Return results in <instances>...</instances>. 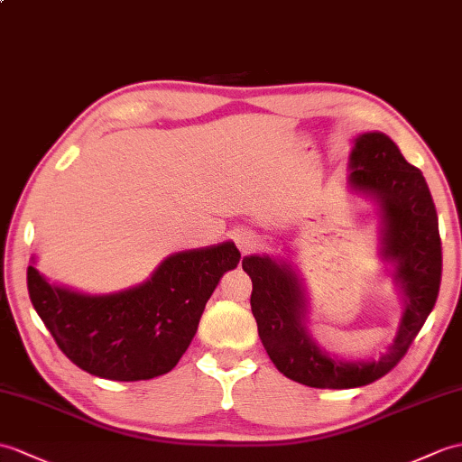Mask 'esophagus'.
Instances as JSON below:
<instances>
[{"instance_id":"34e87169","label":"esophagus","mask_w":462,"mask_h":462,"mask_svg":"<svg viewBox=\"0 0 462 462\" xmlns=\"http://www.w3.org/2000/svg\"><path fill=\"white\" fill-rule=\"evenodd\" d=\"M234 242H236V245H238V250H240L242 255L252 254L257 248V236L254 232H250V230H238V232H236L234 234Z\"/></svg>"}]
</instances>
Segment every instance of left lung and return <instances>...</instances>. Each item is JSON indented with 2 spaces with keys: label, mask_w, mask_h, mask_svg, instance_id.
<instances>
[{
  "label": "left lung",
  "mask_w": 462,
  "mask_h": 462,
  "mask_svg": "<svg viewBox=\"0 0 462 462\" xmlns=\"http://www.w3.org/2000/svg\"><path fill=\"white\" fill-rule=\"evenodd\" d=\"M348 189L378 207L380 255L392 265L403 313L393 342L378 360H345L320 348L309 332V299L293 263L273 255H245L252 313L262 345L283 376L310 388H360L382 378L410 348L431 313L441 285L437 210L421 171L382 132L354 137Z\"/></svg>",
  "instance_id": "8db88e82"
}]
</instances>
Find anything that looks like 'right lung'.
I'll list each match as a JSON object with an SVG mask.
<instances>
[{
    "mask_svg": "<svg viewBox=\"0 0 462 462\" xmlns=\"http://www.w3.org/2000/svg\"><path fill=\"white\" fill-rule=\"evenodd\" d=\"M31 257L29 297L59 348L92 376L137 382L177 366L220 277L240 263L234 242L167 255L145 282L112 293L51 283Z\"/></svg>",
    "mask_w": 462,
    "mask_h": 462,
    "instance_id": "right-lung-1",
    "label": "right lung"
}]
</instances>
